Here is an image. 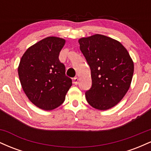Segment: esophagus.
Here are the masks:
<instances>
[{
    "label": "esophagus",
    "mask_w": 151,
    "mask_h": 151,
    "mask_svg": "<svg viewBox=\"0 0 151 151\" xmlns=\"http://www.w3.org/2000/svg\"><path fill=\"white\" fill-rule=\"evenodd\" d=\"M78 81H79V79H78V77H74V84H77Z\"/></svg>",
    "instance_id": "obj_1"
}]
</instances>
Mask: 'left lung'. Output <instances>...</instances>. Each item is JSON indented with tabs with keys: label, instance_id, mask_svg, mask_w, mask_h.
Masks as SVG:
<instances>
[{
	"label": "left lung",
	"instance_id": "8db88e82",
	"mask_svg": "<svg viewBox=\"0 0 151 151\" xmlns=\"http://www.w3.org/2000/svg\"><path fill=\"white\" fill-rule=\"evenodd\" d=\"M78 42L91 70L92 85L85 93L86 101L98 110L115 106L132 81L134 65L129 52L120 42L100 34Z\"/></svg>",
	"mask_w": 151,
	"mask_h": 151
}]
</instances>
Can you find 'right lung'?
<instances>
[{"mask_svg":"<svg viewBox=\"0 0 151 151\" xmlns=\"http://www.w3.org/2000/svg\"><path fill=\"white\" fill-rule=\"evenodd\" d=\"M66 40L47 37L23 54L18 71L20 84L29 100L38 108L51 111L63 104L72 86L59 55Z\"/></svg>","mask_w":151,"mask_h":151,"instance_id":"obj_1","label":"right lung"}]
</instances>
